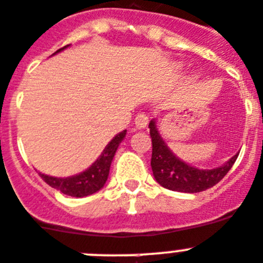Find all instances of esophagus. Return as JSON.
<instances>
[{"instance_id":"1","label":"esophagus","mask_w":263,"mask_h":263,"mask_svg":"<svg viewBox=\"0 0 263 263\" xmlns=\"http://www.w3.org/2000/svg\"><path fill=\"white\" fill-rule=\"evenodd\" d=\"M147 122H149V118H147L146 114H143V113L137 114L136 121H134L136 127H138V129H145V127L147 126Z\"/></svg>"}]
</instances>
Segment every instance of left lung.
<instances>
[{"label": "left lung", "mask_w": 263, "mask_h": 263, "mask_svg": "<svg viewBox=\"0 0 263 263\" xmlns=\"http://www.w3.org/2000/svg\"><path fill=\"white\" fill-rule=\"evenodd\" d=\"M149 129L153 143L150 162L153 176L159 185L173 192L199 193L213 187L228 174L238 157L237 153L228 162L214 169H199L186 163L173 153L159 133L156 118L149 122Z\"/></svg>", "instance_id": "obj_1"}]
</instances>
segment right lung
<instances>
[{
  "label": "right lung",
  "mask_w": 263,
  "mask_h": 263,
  "mask_svg": "<svg viewBox=\"0 0 263 263\" xmlns=\"http://www.w3.org/2000/svg\"><path fill=\"white\" fill-rule=\"evenodd\" d=\"M67 46L53 53V55L66 49ZM125 136H126V130H123V132L117 134L116 137H113V140L105 146L101 156L82 173H78V174H74V176L70 177H65V178L51 177L48 176V174H42V173H40V176L42 177V179L49 186L60 190L66 196L86 197L94 194V193H97L98 190L102 189L105 183H106L107 177H109L110 165H111V161L114 158V154H116L117 149L123 141Z\"/></svg>",
  "instance_id": "obj_1"
}]
</instances>
